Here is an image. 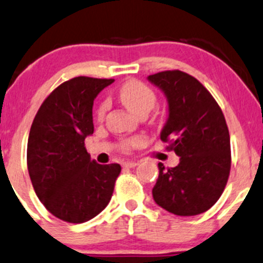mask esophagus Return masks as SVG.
<instances>
[{"label": "esophagus", "instance_id": "obj_1", "mask_svg": "<svg viewBox=\"0 0 263 263\" xmlns=\"http://www.w3.org/2000/svg\"><path fill=\"white\" fill-rule=\"evenodd\" d=\"M137 165H138L137 160H128V162L123 163V166H125V168H134V166Z\"/></svg>", "mask_w": 263, "mask_h": 263}]
</instances>
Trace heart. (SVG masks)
<instances>
[{
  "label": "heart",
  "instance_id": "obj_1",
  "mask_svg": "<svg viewBox=\"0 0 263 263\" xmlns=\"http://www.w3.org/2000/svg\"><path fill=\"white\" fill-rule=\"evenodd\" d=\"M118 97L120 101L126 106L132 112L137 115L148 114L154 108L157 103V95L153 90L142 81L129 80L124 83L118 90ZM109 108L108 101H103L97 110V118L99 120L104 119L106 110ZM140 143V139H129L121 143V148L124 151H130L132 148L137 146Z\"/></svg>",
  "mask_w": 263,
  "mask_h": 263
}]
</instances>
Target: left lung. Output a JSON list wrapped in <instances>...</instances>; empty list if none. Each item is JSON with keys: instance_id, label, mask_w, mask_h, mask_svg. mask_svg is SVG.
I'll use <instances>...</instances> for the list:
<instances>
[{"instance_id": "1", "label": "left lung", "mask_w": 263, "mask_h": 263, "mask_svg": "<svg viewBox=\"0 0 263 263\" xmlns=\"http://www.w3.org/2000/svg\"><path fill=\"white\" fill-rule=\"evenodd\" d=\"M148 80L168 101L160 139L180 157L174 168L158 164L153 198L177 216H197L219 199L230 177L231 142L224 115L211 92L185 72L169 70L149 75Z\"/></svg>"}]
</instances>
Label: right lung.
<instances>
[{
	"label": "right lung",
	"mask_w": 263,
	"mask_h": 263,
	"mask_svg": "<svg viewBox=\"0 0 263 263\" xmlns=\"http://www.w3.org/2000/svg\"><path fill=\"white\" fill-rule=\"evenodd\" d=\"M114 79L67 80L41 104L27 142V169L36 196L50 213L84 223L108 205L121 166L91 160L85 138L94 133L92 105Z\"/></svg>",
	"instance_id": "1"
}]
</instances>
